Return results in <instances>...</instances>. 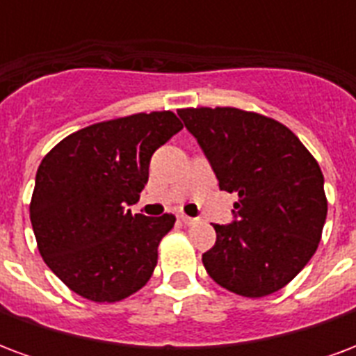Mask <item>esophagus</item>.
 Returning <instances> with one entry per match:
<instances>
[{"mask_svg":"<svg viewBox=\"0 0 356 356\" xmlns=\"http://www.w3.org/2000/svg\"><path fill=\"white\" fill-rule=\"evenodd\" d=\"M179 219H181V221H183V223H185L186 227H191V225L198 223V219H194V217H188V216H181V217H179Z\"/></svg>","mask_w":356,"mask_h":356,"instance_id":"34e87169","label":"esophagus"}]
</instances>
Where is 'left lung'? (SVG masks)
<instances>
[{"mask_svg":"<svg viewBox=\"0 0 356 356\" xmlns=\"http://www.w3.org/2000/svg\"><path fill=\"white\" fill-rule=\"evenodd\" d=\"M219 188L238 194L236 221L213 225L202 255L221 288L244 298L282 290L318 248L328 213L324 175L296 133L273 118L232 106L179 108Z\"/></svg>","mask_w":356,"mask_h":356,"instance_id":"obj_1","label":"left lung"}]
</instances>
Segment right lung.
<instances>
[{
  "label": "right lung",
  "mask_w": 356,
  "mask_h": 356,
  "mask_svg": "<svg viewBox=\"0 0 356 356\" xmlns=\"http://www.w3.org/2000/svg\"><path fill=\"white\" fill-rule=\"evenodd\" d=\"M183 129L171 110L88 125L51 148L38 168L30 221L47 267L81 298L116 303L139 291L175 216H133L148 163Z\"/></svg>",
  "instance_id": "1"
}]
</instances>
